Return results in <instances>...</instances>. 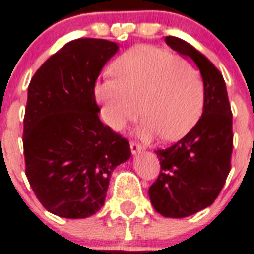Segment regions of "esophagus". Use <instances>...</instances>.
<instances>
[{"mask_svg":"<svg viewBox=\"0 0 254 254\" xmlns=\"http://www.w3.org/2000/svg\"><path fill=\"white\" fill-rule=\"evenodd\" d=\"M129 148H131V153L133 154V156H136L137 153L142 152V146L140 145V144H137V142L132 141L131 144H129Z\"/></svg>","mask_w":254,"mask_h":254,"instance_id":"34e87169","label":"esophagus"}]
</instances>
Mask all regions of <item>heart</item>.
I'll return each instance as SVG.
<instances>
[{"mask_svg":"<svg viewBox=\"0 0 254 254\" xmlns=\"http://www.w3.org/2000/svg\"><path fill=\"white\" fill-rule=\"evenodd\" d=\"M114 79L94 85L102 119L114 131H122L140 114L137 129L144 141L161 133L178 140L193 128L204 109V81L190 60L153 45H137L112 64Z\"/></svg>","mask_w":254,"mask_h":254,"instance_id":"b5f03b06","label":"heart"}]
</instances>
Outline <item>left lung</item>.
Wrapping results in <instances>:
<instances>
[{
  "label": "left lung",
  "instance_id": "8db88e82",
  "mask_svg": "<svg viewBox=\"0 0 254 254\" xmlns=\"http://www.w3.org/2000/svg\"><path fill=\"white\" fill-rule=\"evenodd\" d=\"M166 44L190 58L204 81V110L193 128L167 149L156 150L161 173L149 188L157 213L184 218L210 206L225 186L232 154V113L225 80L215 66L184 40Z\"/></svg>",
  "mask_w": 254,
  "mask_h": 254
}]
</instances>
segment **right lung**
<instances>
[{"label":"right lung","instance_id":"add662e5","mask_svg":"<svg viewBox=\"0 0 254 254\" xmlns=\"http://www.w3.org/2000/svg\"><path fill=\"white\" fill-rule=\"evenodd\" d=\"M119 49L102 39L67 43L40 67L28 87L23 148L26 175L48 211L79 219L104 206L129 144L98 118L94 84Z\"/></svg>","mask_w":254,"mask_h":254}]
</instances>
